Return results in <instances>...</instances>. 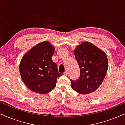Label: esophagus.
Wrapping results in <instances>:
<instances>
[{"instance_id":"esophagus-1","label":"esophagus","mask_w":125,"mask_h":125,"mask_svg":"<svg viewBox=\"0 0 125 125\" xmlns=\"http://www.w3.org/2000/svg\"><path fill=\"white\" fill-rule=\"evenodd\" d=\"M63 74H64V75H65V76H67V74H68V72H67V71H65V72H64L63 73Z\"/></svg>"}]
</instances>
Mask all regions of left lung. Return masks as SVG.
<instances>
[{
	"label": "left lung",
	"mask_w": 125,
	"mask_h": 125,
	"mask_svg": "<svg viewBox=\"0 0 125 125\" xmlns=\"http://www.w3.org/2000/svg\"><path fill=\"white\" fill-rule=\"evenodd\" d=\"M80 68V76L76 81L71 79L72 89L81 94L95 91L104 81L108 68L105 53L89 42H83L74 51Z\"/></svg>",
	"instance_id": "1"
}]
</instances>
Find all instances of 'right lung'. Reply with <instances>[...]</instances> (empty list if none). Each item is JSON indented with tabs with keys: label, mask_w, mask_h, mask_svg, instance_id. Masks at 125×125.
Segmentation results:
<instances>
[{
	"label": "right lung",
	"mask_w": 125,
	"mask_h": 125,
	"mask_svg": "<svg viewBox=\"0 0 125 125\" xmlns=\"http://www.w3.org/2000/svg\"><path fill=\"white\" fill-rule=\"evenodd\" d=\"M54 48L48 42L39 43L21 59L20 74L26 86L31 91L45 94L54 89L56 79L63 75L52 61Z\"/></svg>",
	"instance_id": "1"
}]
</instances>
